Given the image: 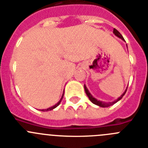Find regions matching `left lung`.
Here are the masks:
<instances>
[{
  "instance_id": "obj_1",
  "label": "left lung",
  "mask_w": 148,
  "mask_h": 148,
  "mask_svg": "<svg viewBox=\"0 0 148 148\" xmlns=\"http://www.w3.org/2000/svg\"><path fill=\"white\" fill-rule=\"evenodd\" d=\"M113 33H114V35H115V36H117L119 37V38H121V39L124 40L123 37L122 36V35H121V34H120V32H119V31H118V30H116L115 28H114V29H113ZM84 88H85V93H86L87 96H88V98H89V99H90V101L92 102V103H94V104H96V105L99 106V107H110V106L113 105L114 103H115L116 102H118V101L121 100V99H122L123 96L124 95H125V92H126V90H127V89L125 90V92H124L123 93L122 96H121V97L118 98V99H117V100H116V101H113V102H109V103H105V102H102V101H100L96 100V99H95V98H93V96H92V95H91L89 91H88V88H86V86H85V85H84Z\"/></svg>"
}]
</instances>
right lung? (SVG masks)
Instances as JSON below:
<instances>
[{"mask_svg":"<svg viewBox=\"0 0 148 148\" xmlns=\"http://www.w3.org/2000/svg\"><path fill=\"white\" fill-rule=\"evenodd\" d=\"M63 96H62L61 99H60V101H59L58 103H56V104H55V106H53V107H49V108L47 109V110H41V111H49V110H53V109H55V107H57L58 106L59 104H60V101H61V100H62V99H63Z\"/></svg>","mask_w":148,"mask_h":148,"instance_id":"obj_1","label":"right lung"}]
</instances>
